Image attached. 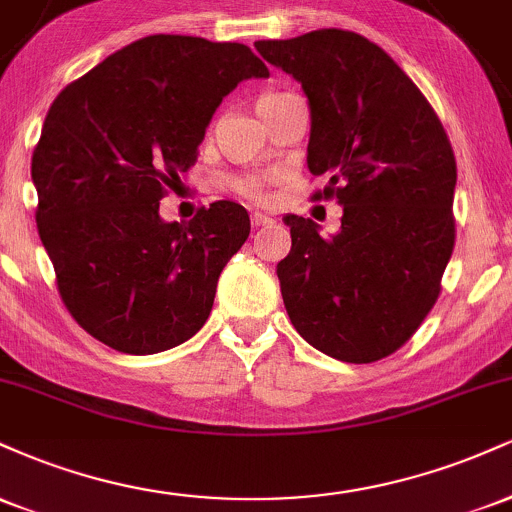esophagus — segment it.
<instances>
[{"label": "esophagus", "instance_id": "esophagus-1", "mask_svg": "<svg viewBox=\"0 0 512 512\" xmlns=\"http://www.w3.org/2000/svg\"><path fill=\"white\" fill-rule=\"evenodd\" d=\"M250 221H252V226H267V223H272V216L269 214H262V211H255V214L250 216Z\"/></svg>", "mask_w": 512, "mask_h": 512}]
</instances>
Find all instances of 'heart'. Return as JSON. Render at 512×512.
Instances as JSON below:
<instances>
[{
    "mask_svg": "<svg viewBox=\"0 0 512 512\" xmlns=\"http://www.w3.org/2000/svg\"><path fill=\"white\" fill-rule=\"evenodd\" d=\"M272 178L269 175H248L236 180V190L250 199H267V187Z\"/></svg>",
    "mask_w": 512,
    "mask_h": 512,
    "instance_id": "b5f03b06",
    "label": "heart"
}]
</instances>
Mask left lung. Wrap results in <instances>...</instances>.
I'll list each match as a JSON object with an SVG mask.
<instances>
[{"label": "left lung", "mask_w": 512, "mask_h": 512, "mask_svg": "<svg viewBox=\"0 0 512 512\" xmlns=\"http://www.w3.org/2000/svg\"><path fill=\"white\" fill-rule=\"evenodd\" d=\"M308 96V168L327 175L342 228L330 238L286 214L291 252L276 264L286 313L322 354L373 363L419 330L455 245L457 166L438 115L383 48L339 28L257 40Z\"/></svg>", "instance_id": "8db88e82"}]
</instances>
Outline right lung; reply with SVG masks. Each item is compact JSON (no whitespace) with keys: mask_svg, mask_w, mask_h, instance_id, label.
I'll return each instance as SVG.
<instances>
[{"mask_svg":"<svg viewBox=\"0 0 512 512\" xmlns=\"http://www.w3.org/2000/svg\"><path fill=\"white\" fill-rule=\"evenodd\" d=\"M269 69L248 45L146 35L69 84L33 151L38 233L67 310L122 354L173 349L202 330L219 276L250 236L236 202L187 223L158 202L197 161L211 117Z\"/></svg>","mask_w":512,"mask_h":512,"instance_id":"1","label":"right lung"}]
</instances>
